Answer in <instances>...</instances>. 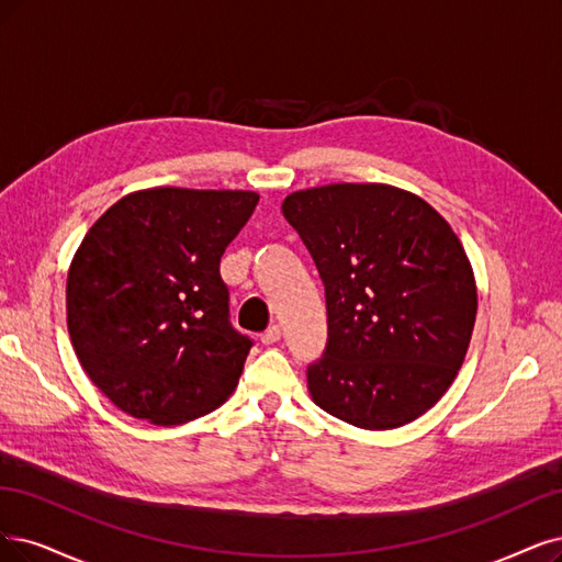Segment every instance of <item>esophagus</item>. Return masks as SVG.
<instances>
[{"mask_svg": "<svg viewBox=\"0 0 562 562\" xmlns=\"http://www.w3.org/2000/svg\"><path fill=\"white\" fill-rule=\"evenodd\" d=\"M280 336H282L280 326H270L268 330H263V334H261V342H263V345H273V342L280 340Z\"/></svg>", "mask_w": 562, "mask_h": 562, "instance_id": "34e87169", "label": "esophagus"}]
</instances>
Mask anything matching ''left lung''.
Returning <instances> with one entry per match:
<instances>
[{"label": "left lung", "mask_w": 562, "mask_h": 562, "mask_svg": "<svg viewBox=\"0 0 562 562\" xmlns=\"http://www.w3.org/2000/svg\"><path fill=\"white\" fill-rule=\"evenodd\" d=\"M282 213L326 289L328 342L307 368L315 405L391 430L438 403L465 361L476 284L463 243L430 203L382 182L292 192Z\"/></svg>", "instance_id": "obj_1"}]
</instances>
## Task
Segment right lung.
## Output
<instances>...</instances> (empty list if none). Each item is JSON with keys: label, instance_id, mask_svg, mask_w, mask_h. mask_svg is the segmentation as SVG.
<instances>
[{"label": "right lung", "instance_id": "obj_1", "mask_svg": "<svg viewBox=\"0 0 562 562\" xmlns=\"http://www.w3.org/2000/svg\"><path fill=\"white\" fill-rule=\"evenodd\" d=\"M257 192L153 187L122 196L67 276L76 357L115 407L180 426L232 396L252 340L228 324L220 259Z\"/></svg>", "mask_w": 562, "mask_h": 562}]
</instances>
